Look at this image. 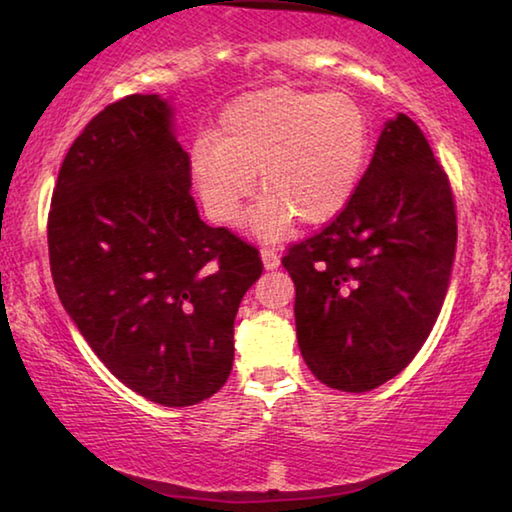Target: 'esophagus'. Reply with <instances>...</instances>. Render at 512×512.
I'll use <instances>...</instances> for the list:
<instances>
[{"mask_svg": "<svg viewBox=\"0 0 512 512\" xmlns=\"http://www.w3.org/2000/svg\"><path fill=\"white\" fill-rule=\"evenodd\" d=\"M262 259H264L266 271H273V268L280 266V255H277V250L271 248V246L262 248Z\"/></svg>", "mask_w": 512, "mask_h": 512, "instance_id": "obj_1", "label": "esophagus"}]
</instances>
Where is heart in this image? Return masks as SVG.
<instances>
[{
	"label": "heart",
	"instance_id": "heart-1",
	"mask_svg": "<svg viewBox=\"0 0 512 512\" xmlns=\"http://www.w3.org/2000/svg\"><path fill=\"white\" fill-rule=\"evenodd\" d=\"M370 124L343 92L271 88L246 94L221 115L216 135H198L189 173L207 214L232 223L255 192L250 214L259 237H280L296 219L318 225L339 214L359 185Z\"/></svg>",
	"mask_w": 512,
	"mask_h": 512
}]
</instances>
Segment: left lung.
<instances>
[{
  "label": "left lung",
  "mask_w": 512,
  "mask_h": 512,
  "mask_svg": "<svg viewBox=\"0 0 512 512\" xmlns=\"http://www.w3.org/2000/svg\"><path fill=\"white\" fill-rule=\"evenodd\" d=\"M454 250L452 185L420 126L400 115L348 205L282 257L309 370L345 393L400 375L436 325Z\"/></svg>",
  "instance_id": "1"
}]
</instances>
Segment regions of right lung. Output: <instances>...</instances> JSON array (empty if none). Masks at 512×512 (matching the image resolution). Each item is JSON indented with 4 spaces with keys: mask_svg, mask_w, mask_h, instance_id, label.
<instances>
[{
    "mask_svg": "<svg viewBox=\"0 0 512 512\" xmlns=\"http://www.w3.org/2000/svg\"><path fill=\"white\" fill-rule=\"evenodd\" d=\"M189 155L158 94L94 115L63 160L47 219L58 298L131 391L192 406L225 384L259 250L198 216Z\"/></svg>",
    "mask_w": 512,
    "mask_h": 512,
    "instance_id": "add662e5",
    "label": "right lung"
}]
</instances>
